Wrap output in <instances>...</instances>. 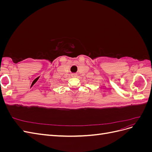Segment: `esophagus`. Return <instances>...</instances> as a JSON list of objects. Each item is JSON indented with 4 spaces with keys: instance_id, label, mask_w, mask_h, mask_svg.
<instances>
[{
    "instance_id": "34e87169",
    "label": "esophagus",
    "mask_w": 152,
    "mask_h": 152,
    "mask_svg": "<svg viewBox=\"0 0 152 152\" xmlns=\"http://www.w3.org/2000/svg\"><path fill=\"white\" fill-rule=\"evenodd\" d=\"M72 77H76V76H77V74H76V73H73V74H72Z\"/></svg>"
}]
</instances>
